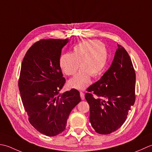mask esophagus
I'll return each mask as SVG.
<instances>
[{"label": "esophagus", "instance_id": "1", "mask_svg": "<svg viewBox=\"0 0 152 152\" xmlns=\"http://www.w3.org/2000/svg\"><path fill=\"white\" fill-rule=\"evenodd\" d=\"M80 98H81L82 100H84V99H85V94L83 92H80Z\"/></svg>", "mask_w": 152, "mask_h": 152}]
</instances>
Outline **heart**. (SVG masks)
I'll list each match as a JSON object with an SVG mask.
<instances>
[{
  "label": "heart",
  "instance_id": "heart-1",
  "mask_svg": "<svg viewBox=\"0 0 152 152\" xmlns=\"http://www.w3.org/2000/svg\"><path fill=\"white\" fill-rule=\"evenodd\" d=\"M107 61V48L103 43L94 40H85L74 46L71 53L62 54L59 59L61 72L73 75L68 81L70 87L84 90L91 83V76L96 77L102 73Z\"/></svg>",
  "mask_w": 152,
  "mask_h": 152
}]
</instances>
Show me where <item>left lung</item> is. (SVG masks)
I'll use <instances>...</instances> for the list:
<instances>
[{
	"label": "left lung",
	"mask_w": 152,
	"mask_h": 152,
	"mask_svg": "<svg viewBox=\"0 0 152 152\" xmlns=\"http://www.w3.org/2000/svg\"><path fill=\"white\" fill-rule=\"evenodd\" d=\"M117 46L110 67L85 94L90 106V122L101 134L119 129L135 102L134 67L128 52L121 45Z\"/></svg>",
	"instance_id": "8db88e82"
}]
</instances>
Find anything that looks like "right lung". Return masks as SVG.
<instances>
[{
  "label": "right lung",
  "mask_w": 152,
  "mask_h": 152,
  "mask_svg": "<svg viewBox=\"0 0 152 152\" xmlns=\"http://www.w3.org/2000/svg\"><path fill=\"white\" fill-rule=\"evenodd\" d=\"M67 42V39L40 40L21 63L18 86L24 110L33 127L48 137L64 131L70 112L81 100L75 88L59 94L66 83L59 59Z\"/></svg>",
  "instance_id": "right-lung-1"
}]
</instances>
